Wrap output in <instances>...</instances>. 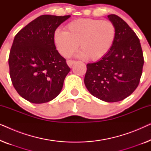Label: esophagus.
Returning a JSON list of instances; mask_svg holds the SVG:
<instances>
[{
	"label": "esophagus",
	"instance_id": "34e87169",
	"mask_svg": "<svg viewBox=\"0 0 151 151\" xmlns=\"http://www.w3.org/2000/svg\"><path fill=\"white\" fill-rule=\"evenodd\" d=\"M75 63H76L75 60H67V64L69 67H71Z\"/></svg>",
	"mask_w": 151,
	"mask_h": 151
}]
</instances>
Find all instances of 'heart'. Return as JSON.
<instances>
[{
    "label": "heart",
    "instance_id": "obj_1",
    "mask_svg": "<svg viewBox=\"0 0 151 151\" xmlns=\"http://www.w3.org/2000/svg\"><path fill=\"white\" fill-rule=\"evenodd\" d=\"M116 37V27L110 20L80 18L67 24L65 31L55 30L53 41L64 57L70 56L80 44L79 57L98 61L110 53Z\"/></svg>",
    "mask_w": 151,
    "mask_h": 151
}]
</instances>
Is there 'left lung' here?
<instances>
[{
  "instance_id": "obj_1",
  "label": "left lung",
  "mask_w": 151,
  "mask_h": 151,
  "mask_svg": "<svg viewBox=\"0 0 151 151\" xmlns=\"http://www.w3.org/2000/svg\"><path fill=\"white\" fill-rule=\"evenodd\" d=\"M107 17L116 27L115 42L106 57L87 64L84 84L92 96L115 102L127 98L137 87L144 61L139 40L133 30L118 16Z\"/></svg>"
}]
</instances>
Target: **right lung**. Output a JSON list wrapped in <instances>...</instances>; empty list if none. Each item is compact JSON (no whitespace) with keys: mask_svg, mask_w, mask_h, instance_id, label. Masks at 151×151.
I'll use <instances>...</instances> for the list:
<instances>
[{"mask_svg":"<svg viewBox=\"0 0 151 151\" xmlns=\"http://www.w3.org/2000/svg\"><path fill=\"white\" fill-rule=\"evenodd\" d=\"M70 15H42L18 32L9 56V75L16 91L34 104L58 96L71 69L56 50L53 35Z\"/></svg>","mask_w":151,"mask_h":151,"instance_id":"add662e5","label":"right lung"}]
</instances>
